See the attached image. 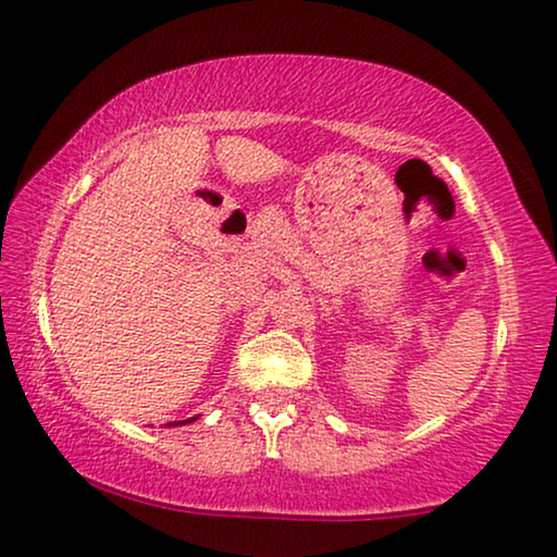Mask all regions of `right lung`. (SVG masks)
Listing matches in <instances>:
<instances>
[{
    "label": "right lung",
    "instance_id": "obj_1",
    "mask_svg": "<svg viewBox=\"0 0 557 557\" xmlns=\"http://www.w3.org/2000/svg\"><path fill=\"white\" fill-rule=\"evenodd\" d=\"M193 419H196V417H193ZM190 422V419H185V422H173V424H188Z\"/></svg>",
    "mask_w": 557,
    "mask_h": 557
}]
</instances>
